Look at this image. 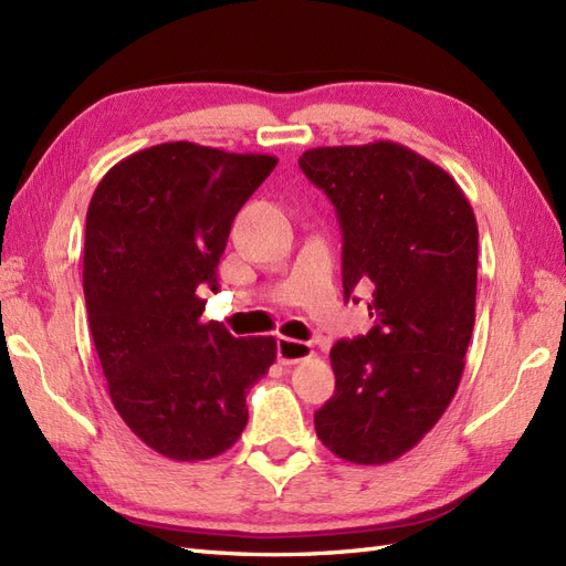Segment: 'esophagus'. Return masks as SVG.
<instances>
[{
    "label": "esophagus",
    "instance_id": "esophagus-1",
    "mask_svg": "<svg viewBox=\"0 0 566 566\" xmlns=\"http://www.w3.org/2000/svg\"><path fill=\"white\" fill-rule=\"evenodd\" d=\"M276 349H279V361H281L283 366L304 361V359H310V357L314 355V347H312L310 343L293 340V338H283V335L276 340Z\"/></svg>",
    "mask_w": 566,
    "mask_h": 566
}]
</instances>
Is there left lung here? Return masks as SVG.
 Here are the masks:
<instances>
[{"mask_svg": "<svg viewBox=\"0 0 566 566\" xmlns=\"http://www.w3.org/2000/svg\"><path fill=\"white\" fill-rule=\"evenodd\" d=\"M300 169L338 211L345 302L369 287L376 318L333 345L335 395L314 429L345 462L386 464L433 429L460 386L476 318V217L448 171L390 140L307 149Z\"/></svg>", "mask_w": 566, "mask_h": 566, "instance_id": "left-lung-1", "label": "left lung"}]
</instances>
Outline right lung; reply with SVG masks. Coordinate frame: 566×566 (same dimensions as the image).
<instances>
[{"instance_id":"obj_1","label":"right lung","mask_w":566,"mask_h":566,"mask_svg":"<svg viewBox=\"0 0 566 566\" xmlns=\"http://www.w3.org/2000/svg\"><path fill=\"white\" fill-rule=\"evenodd\" d=\"M276 164L164 143L112 166L90 200L83 290L109 397L169 460H211L235 446L248 390L276 361L271 335L233 338L200 321V290H219L235 213Z\"/></svg>"}]
</instances>
